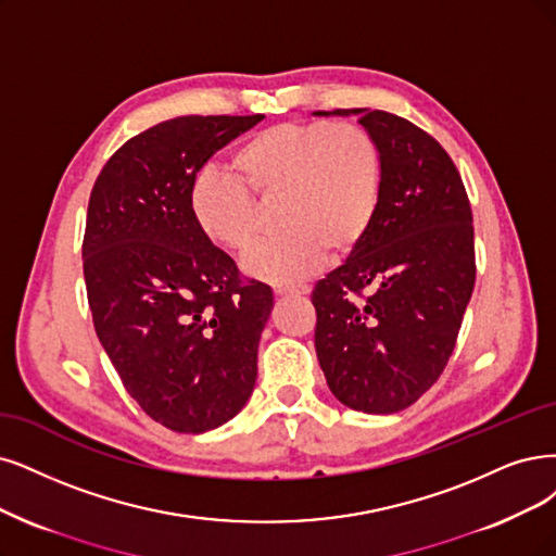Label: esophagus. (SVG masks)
<instances>
[{
	"label": "esophagus",
	"instance_id": "1",
	"mask_svg": "<svg viewBox=\"0 0 556 556\" xmlns=\"http://www.w3.org/2000/svg\"><path fill=\"white\" fill-rule=\"evenodd\" d=\"M312 289L306 283H277L275 293L277 295H306Z\"/></svg>",
	"mask_w": 556,
	"mask_h": 556
}]
</instances>
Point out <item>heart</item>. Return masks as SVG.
Returning a JSON list of instances; mask_svg holds the SVG:
<instances>
[{
    "mask_svg": "<svg viewBox=\"0 0 556 556\" xmlns=\"http://www.w3.org/2000/svg\"><path fill=\"white\" fill-rule=\"evenodd\" d=\"M231 169L238 181L213 167L194 176L190 213L211 242L242 250L258 224L253 199L279 197V231L242 258L247 273L273 283L306 277L325 252L357 250L380 208V143L353 121L277 123L240 143Z\"/></svg>",
    "mask_w": 556,
    "mask_h": 556,
    "instance_id": "b5f03b06",
    "label": "heart"
}]
</instances>
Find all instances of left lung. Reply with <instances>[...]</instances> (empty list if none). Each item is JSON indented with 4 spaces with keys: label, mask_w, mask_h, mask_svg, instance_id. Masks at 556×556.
<instances>
[{
    "label": "left lung",
    "mask_w": 556,
    "mask_h": 556,
    "mask_svg": "<svg viewBox=\"0 0 556 556\" xmlns=\"http://www.w3.org/2000/svg\"><path fill=\"white\" fill-rule=\"evenodd\" d=\"M330 114V112H323ZM357 114L382 151V197L351 258L314 286L316 355L332 394L392 415L438 382L475 291V224L438 139L382 110Z\"/></svg>",
    "instance_id": "obj_1"
}]
</instances>
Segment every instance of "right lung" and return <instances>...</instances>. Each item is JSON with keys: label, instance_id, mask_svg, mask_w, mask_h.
<instances>
[{"label": "right lung", "instance_id": "obj_1", "mask_svg": "<svg viewBox=\"0 0 556 556\" xmlns=\"http://www.w3.org/2000/svg\"><path fill=\"white\" fill-rule=\"evenodd\" d=\"M261 118L157 123L105 162L89 197L81 265L96 334L137 405L176 433L226 424L254 392L273 289L199 231L190 188Z\"/></svg>", "mask_w": 556, "mask_h": 556}]
</instances>
